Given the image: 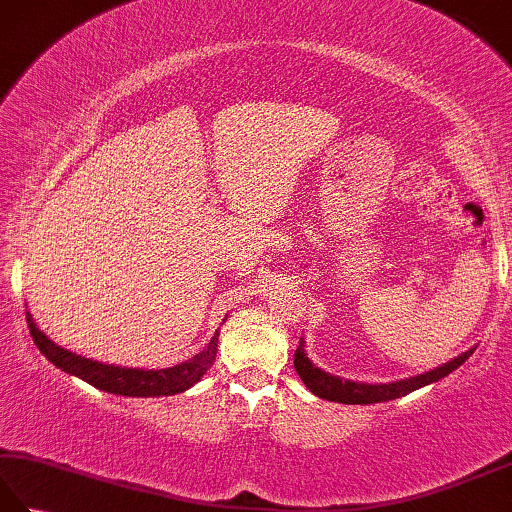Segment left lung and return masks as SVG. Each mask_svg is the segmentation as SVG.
<instances>
[{"mask_svg":"<svg viewBox=\"0 0 512 512\" xmlns=\"http://www.w3.org/2000/svg\"><path fill=\"white\" fill-rule=\"evenodd\" d=\"M473 352L475 347H471V350H466L460 356H455L453 361L431 369V372H424L405 380H396V383L369 385V383H354V380H343L339 376L325 374L319 367H314L306 350H303V339H301L295 352V369L299 378L303 380V385H306L314 396L332 400V402H343V405H372V402H385V400L407 396L411 391H416L424 385L436 383V380L449 376L453 369H458Z\"/></svg>","mask_w":512,"mask_h":512,"instance_id":"left-lung-1","label":"left lung"}]
</instances>
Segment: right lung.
Returning a JSON list of instances; mask_svg holds the SVG:
<instances>
[{"label": "right lung", "mask_w": 512, "mask_h": 512, "mask_svg": "<svg viewBox=\"0 0 512 512\" xmlns=\"http://www.w3.org/2000/svg\"><path fill=\"white\" fill-rule=\"evenodd\" d=\"M26 321L32 341L39 347V352L46 356L52 365H57L61 372L79 376L85 383H90L96 389H103L107 394L140 398L176 396L193 387L206 374V369L213 365L217 354V336H220V330H217L211 343L206 345L200 354L191 356L189 361H184L180 365H173L167 369H129L90 361V358L63 350V347L50 341L48 336L37 328V323L32 321L30 312H26Z\"/></svg>", "instance_id": "add662e5"}]
</instances>
